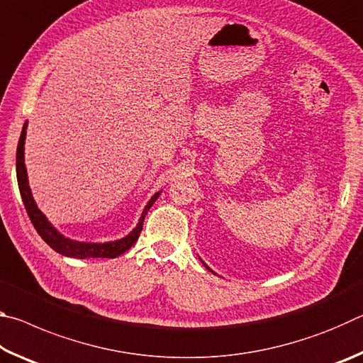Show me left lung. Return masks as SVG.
I'll return each mask as SVG.
<instances>
[{
	"instance_id": "left-lung-1",
	"label": "left lung",
	"mask_w": 363,
	"mask_h": 363,
	"mask_svg": "<svg viewBox=\"0 0 363 363\" xmlns=\"http://www.w3.org/2000/svg\"><path fill=\"white\" fill-rule=\"evenodd\" d=\"M200 261H201V259H200ZM201 264H203V266H205V267H206V269H208V270H210V272H213V274H214V275H216V272H214V270H211V269H210V267H208V266H206V264H205V262H203V261H201Z\"/></svg>"
}]
</instances>
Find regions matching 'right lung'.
Listing matches in <instances>:
<instances>
[{
    "label": "right lung",
    "instance_id": "1",
    "mask_svg": "<svg viewBox=\"0 0 363 363\" xmlns=\"http://www.w3.org/2000/svg\"><path fill=\"white\" fill-rule=\"evenodd\" d=\"M27 126H28V121L23 123L19 144H17L16 173H17V184H19L22 201H23V205H26L28 218H30V220H32V224L35 225L36 232L40 233V237L54 251H57L59 255L67 256V257H77V259H88V257H116L123 253H126V251L138 242L140 230H143L145 214L150 210L152 205L155 203V200L158 199L162 192H157L152 195V199L147 201V205L144 206L143 214H140L136 227H134V229L128 233V235L118 238V240L79 242V240H73V238L65 237L64 233H60L56 227L52 225L51 220L46 218V214H43V211L40 210L33 199L32 189H30V186H28V174H27V167H26Z\"/></svg>",
    "mask_w": 363,
    "mask_h": 363
}]
</instances>
